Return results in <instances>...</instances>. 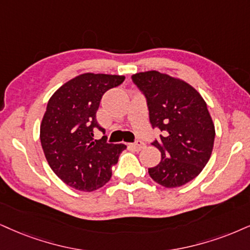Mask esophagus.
I'll use <instances>...</instances> for the list:
<instances>
[{"label":"esophagus","instance_id":"esophagus-1","mask_svg":"<svg viewBox=\"0 0 250 250\" xmlns=\"http://www.w3.org/2000/svg\"><path fill=\"white\" fill-rule=\"evenodd\" d=\"M130 147L133 150H135V152H139V150L144 149L145 147H146V144H145L144 141H141V140H137V141H135V143L131 144Z\"/></svg>","mask_w":250,"mask_h":250}]
</instances>
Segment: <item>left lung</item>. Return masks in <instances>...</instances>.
Returning a JSON list of instances; mask_svg holds the SVG:
<instances>
[{
  "label": "left lung",
  "instance_id": "1",
  "mask_svg": "<svg viewBox=\"0 0 250 250\" xmlns=\"http://www.w3.org/2000/svg\"><path fill=\"white\" fill-rule=\"evenodd\" d=\"M146 97L149 122L162 132L152 145L161 152L149 176L166 188L184 186L198 176L211 158L214 124L205 101L195 88L156 70L132 75Z\"/></svg>",
  "mask_w": 250,
  "mask_h": 250
}]
</instances>
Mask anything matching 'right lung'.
Masks as SVG:
<instances>
[{
	"label": "right lung",
	"instance_id": "add662e5",
	"mask_svg": "<svg viewBox=\"0 0 250 250\" xmlns=\"http://www.w3.org/2000/svg\"><path fill=\"white\" fill-rule=\"evenodd\" d=\"M125 76L85 73L66 82L50 98L40 125V143L52 170L67 186L94 191L110 181L123 144L94 140L102 96Z\"/></svg>",
	"mask_w": 250,
	"mask_h": 250
}]
</instances>
